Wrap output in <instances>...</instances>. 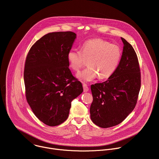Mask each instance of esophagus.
<instances>
[{"mask_svg": "<svg viewBox=\"0 0 159 159\" xmlns=\"http://www.w3.org/2000/svg\"><path fill=\"white\" fill-rule=\"evenodd\" d=\"M83 88H84V93H87L89 91V87H87V85L85 84H83Z\"/></svg>", "mask_w": 159, "mask_h": 159, "instance_id": "esophagus-1", "label": "esophagus"}]
</instances>
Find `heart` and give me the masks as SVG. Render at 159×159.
<instances>
[{
    "label": "heart",
    "instance_id": "heart-1",
    "mask_svg": "<svg viewBox=\"0 0 159 159\" xmlns=\"http://www.w3.org/2000/svg\"><path fill=\"white\" fill-rule=\"evenodd\" d=\"M69 67L79 71L87 61L88 67L78 73L77 78L83 82H92L99 77L107 79L115 72L121 58V50L116 44L101 39H93L85 42L81 51L71 49L67 53Z\"/></svg>",
    "mask_w": 159,
    "mask_h": 159
}]
</instances>
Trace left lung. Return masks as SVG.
<instances>
[{"instance_id":"left-lung-1","label":"left lung","mask_w":159,"mask_h":159,"mask_svg":"<svg viewBox=\"0 0 159 159\" xmlns=\"http://www.w3.org/2000/svg\"><path fill=\"white\" fill-rule=\"evenodd\" d=\"M123 50L115 72L102 83L90 86L93 101L90 119L97 126L106 128L121 123L134 109L141 85L137 55L124 38Z\"/></svg>"}]
</instances>
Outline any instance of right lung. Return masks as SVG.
I'll use <instances>...</instances> for the list:
<instances>
[{
	"label": "right lung",
	"mask_w": 159,
	"mask_h": 159,
	"mask_svg": "<svg viewBox=\"0 0 159 159\" xmlns=\"http://www.w3.org/2000/svg\"><path fill=\"white\" fill-rule=\"evenodd\" d=\"M75 38L76 34L71 31L48 33L33 45L26 57L24 80L27 101L34 115L50 126L68 118L72 101L83 92L66 58Z\"/></svg>",
	"instance_id": "right-lung-1"
}]
</instances>
